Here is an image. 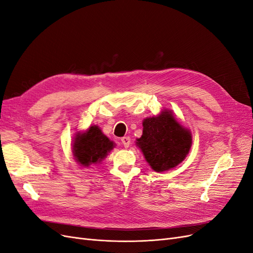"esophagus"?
Here are the masks:
<instances>
[{
	"mask_svg": "<svg viewBox=\"0 0 253 253\" xmlns=\"http://www.w3.org/2000/svg\"><path fill=\"white\" fill-rule=\"evenodd\" d=\"M121 142L125 145V148H128L129 143H131V138H129L128 136H125L121 138Z\"/></svg>",
	"mask_w": 253,
	"mask_h": 253,
	"instance_id": "esophagus-1",
	"label": "esophagus"
}]
</instances>
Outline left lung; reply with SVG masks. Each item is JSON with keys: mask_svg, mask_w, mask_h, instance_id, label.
I'll use <instances>...</instances> for the list:
<instances>
[{"mask_svg": "<svg viewBox=\"0 0 253 253\" xmlns=\"http://www.w3.org/2000/svg\"><path fill=\"white\" fill-rule=\"evenodd\" d=\"M142 135L136 139L148 164L155 172L171 170L185 159L192 145V135L169 110L142 121Z\"/></svg>", "mask_w": 253, "mask_h": 253, "instance_id": "1", "label": "left lung"}]
</instances>
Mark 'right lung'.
Wrapping results in <instances>:
<instances>
[{
	"label": "right lung",
	"instance_id": "right-lung-1",
	"mask_svg": "<svg viewBox=\"0 0 253 253\" xmlns=\"http://www.w3.org/2000/svg\"><path fill=\"white\" fill-rule=\"evenodd\" d=\"M115 143L97 126H89L85 132L77 133L73 142V154L83 167L101 163L113 150Z\"/></svg>",
	"mask_w": 253,
	"mask_h": 253
}]
</instances>
